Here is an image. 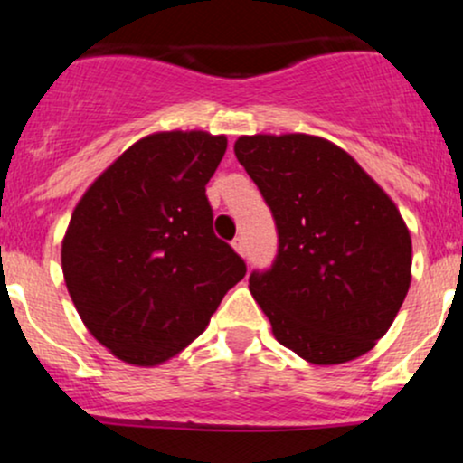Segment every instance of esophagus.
<instances>
[{"mask_svg":"<svg viewBox=\"0 0 463 463\" xmlns=\"http://www.w3.org/2000/svg\"><path fill=\"white\" fill-rule=\"evenodd\" d=\"M232 248H235V252L237 254H246V241H243V237H237V239H232V243H231Z\"/></svg>","mask_w":463,"mask_h":463,"instance_id":"1","label":"esophagus"}]
</instances>
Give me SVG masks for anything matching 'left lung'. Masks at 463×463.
Returning <instances> with one entry per match:
<instances>
[{
	"mask_svg": "<svg viewBox=\"0 0 463 463\" xmlns=\"http://www.w3.org/2000/svg\"><path fill=\"white\" fill-rule=\"evenodd\" d=\"M235 156L279 228L272 269L248 285L274 337L313 365L368 353L411 285V235L394 200L316 135H241Z\"/></svg>",
	"mask_w": 463,
	"mask_h": 463,
	"instance_id": "1",
	"label": "left lung"
}]
</instances>
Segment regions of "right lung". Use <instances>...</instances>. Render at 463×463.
Returning <instances> with one entry per match:
<instances>
[{
    "label": "right lung",
    "mask_w": 463,
    "mask_h": 463,
    "mask_svg": "<svg viewBox=\"0 0 463 463\" xmlns=\"http://www.w3.org/2000/svg\"><path fill=\"white\" fill-rule=\"evenodd\" d=\"M226 135L143 137L89 184L62 237V276L89 333L117 359L154 368L209 326L246 263L215 237L206 183Z\"/></svg>",
    "instance_id": "obj_1"
}]
</instances>
